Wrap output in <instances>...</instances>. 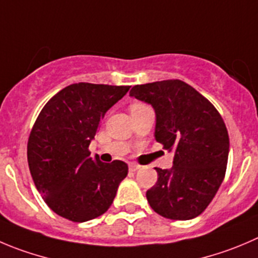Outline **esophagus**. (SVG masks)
Segmentation results:
<instances>
[{
    "mask_svg": "<svg viewBox=\"0 0 258 258\" xmlns=\"http://www.w3.org/2000/svg\"><path fill=\"white\" fill-rule=\"evenodd\" d=\"M139 168H141V166L137 163H131L129 164V170L132 171V172H136V171H138Z\"/></svg>",
    "mask_w": 258,
    "mask_h": 258,
    "instance_id": "obj_1",
    "label": "esophagus"
}]
</instances>
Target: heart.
<instances>
[{
	"label": "heart",
	"mask_w": 258,
	"mask_h": 258,
	"mask_svg": "<svg viewBox=\"0 0 258 258\" xmlns=\"http://www.w3.org/2000/svg\"><path fill=\"white\" fill-rule=\"evenodd\" d=\"M143 104H141V102H134V104L131 105V109H133V107H138V106H142Z\"/></svg>",
	"instance_id": "1"
}]
</instances>
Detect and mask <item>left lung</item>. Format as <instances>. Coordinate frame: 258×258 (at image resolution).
Segmentation results:
<instances>
[{"label": "left lung", "instance_id": "obj_1", "mask_svg": "<svg viewBox=\"0 0 258 258\" xmlns=\"http://www.w3.org/2000/svg\"><path fill=\"white\" fill-rule=\"evenodd\" d=\"M131 96L153 106L156 141L175 151L171 170L156 168L157 182L147 191L149 205L167 219L196 218L212 203L227 171L229 136L222 115L181 80L137 85Z\"/></svg>", "mask_w": 258, "mask_h": 258}]
</instances>
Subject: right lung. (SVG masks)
I'll use <instances>...</instances> for the list:
<instances>
[{"instance_id": "add662e5", "label": "right lung", "mask_w": 258, "mask_h": 258, "mask_svg": "<svg viewBox=\"0 0 258 258\" xmlns=\"http://www.w3.org/2000/svg\"><path fill=\"white\" fill-rule=\"evenodd\" d=\"M131 86L73 83L41 109L28 141L31 177L55 214L76 223L104 214L114 201L127 164L104 163L88 149L107 110Z\"/></svg>"}]
</instances>
